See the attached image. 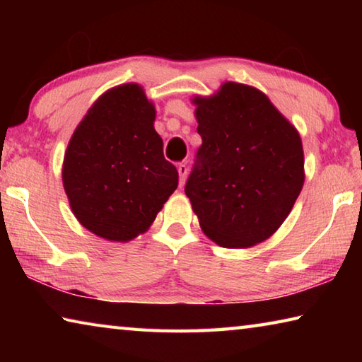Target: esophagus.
Segmentation results:
<instances>
[{
    "label": "esophagus",
    "mask_w": 362,
    "mask_h": 362,
    "mask_svg": "<svg viewBox=\"0 0 362 362\" xmlns=\"http://www.w3.org/2000/svg\"><path fill=\"white\" fill-rule=\"evenodd\" d=\"M177 170H179V175H180V187L185 183V179H187V174H188V168L185 163H180L179 166H177Z\"/></svg>",
    "instance_id": "obj_1"
}]
</instances>
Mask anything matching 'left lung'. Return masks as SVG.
<instances>
[{
    "mask_svg": "<svg viewBox=\"0 0 362 362\" xmlns=\"http://www.w3.org/2000/svg\"><path fill=\"white\" fill-rule=\"evenodd\" d=\"M192 103L203 139L185 185L193 212L218 246L252 247L276 233L302 192V139L254 86L226 81Z\"/></svg>",
    "mask_w": 362,
    "mask_h": 362,
    "instance_id": "obj_1",
    "label": "left lung"
}]
</instances>
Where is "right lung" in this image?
Segmentation results:
<instances>
[{"mask_svg":"<svg viewBox=\"0 0 362 362\" xmlns=\"http://www.w3.org/2000/svg\"><path fill=\"white\" fill-rule=\"evenodd\" d=\"M156 110L137 83L108 89L88 110L65 150L62 182L86 230L127 243L155 222L179 185L155 131Z\"/></svg>","mask_w":362,"mask_h":362,"instance_id":"right-lung-1","label":"right lung"}]
</instances>
